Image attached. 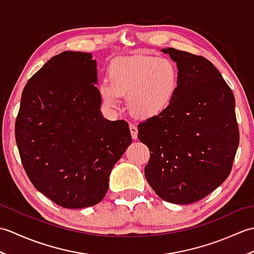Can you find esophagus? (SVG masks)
Returning <instances> with one entry per match:
<instances>
[{"label":"esophagus","instance_id":"34e87169","mask_svg":"<svg viewBox=\"0 0 254 254\" xmlns=\"http://www.w3.org/2000/svg\"><path fill=\"white\" fill-rule=\"evenodd\" d=\"M130 131H131V135L133 139H136L137 138V127L134 126V124H130Z\"/></svg>","mask_w":254,"mask_h":254}]
</instances>
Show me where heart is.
Returning a JSON list of instances; mask_svg holds the SVG:
<instances>
[{"mask_svg": "<svg viewBox=\"0 0 254 254\" xmlns=\"http://www.w3.org/2000/svg\"><path fill=\"white\" fill-rule=\"evenodd\" d=\"M108 77L98 87L102 104L117 109L120 97L127 96V108L141 118L157 116L167 109L179 84L174 62L146 56L116 59L108 67Z\"/></svg>", "mask_w": 254, "mask_h": 254, "instance_id": "1", "label": "heart"}]
</instances>
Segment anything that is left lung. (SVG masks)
Listing matches in <instances>:
<instances>
[{
	"label": "left lung",
	"instance_id": "obj_1",
	"mask_svg": "<svg viewBox=\"0 0 254 254\" xmlns=\"http://www.w3.org/2000/svg\"><path fill=\"white\" fill-rule=\"evenodd\" d=\"M179 84L163 112L138 123L149 149L145 178L159 197L175 204L199 201L227 179L239 145L235 96L202 56L167 48Z\"/></svg>",
	"mask_w": 254,
	"mask_h": 254
}]
</instances>
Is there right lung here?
Segmentation results:
<instances>
[{"instance_id":"add662e5","label":"right lung","mask_w":254,"mask_h":254,"mask_svg":"<svg viewBox=\"0 0 254 254\" xmlns=\"http://www.w3.org/2000/svg\"><path fill=\"white\" fill-rule=\"evenodd\" d=\"M90 53L64 51L28 79L15 122L21 164L38 191L65 208L99 203L132 137L124 120L101 117Z\"/></svg>"}]
</instances>
